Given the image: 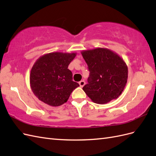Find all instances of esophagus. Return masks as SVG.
Instances as JSON below:
<instances>
[{
  "mask_svg": "<svg viewBox=\"0 0 156 156\" xmlns=\"http://www.w3.org/2000/svg\"><path fill=\"white\" fill-rule=\"evenodd\" d=\"M79 84L80 87H83L84 85V84H85V81H83H83H80V82L79 83Z\"/></svg>",
  "mask_w": 156,
  "mask_h": 156,
  "instance_id": "obj_1",
  "label": "esophagus"
}]
</instances>
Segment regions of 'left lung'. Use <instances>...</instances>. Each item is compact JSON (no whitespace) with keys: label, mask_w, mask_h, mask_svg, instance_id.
Listing matches in <instances>:
<instances>
[{"label":"left lung","mask_w":156,"mask_h":156,"mask_svg":"<svg viewBox=\"0 0 156 156\" xmlns=\"http://www.w3.org/2000/svg\"><path fill=\"white\" fill-rule=\"evenodd\" d=\"M81 54L90 72L84 92L99 104L116 99L123 92L128 75L124 60L105 48L83 51Z\"/></svg>","instance_id":"obj_1"}]
</instances>
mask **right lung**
Here are the masks:
<instances>
[{
  "label": "right lung",
  "mask_w": 156,
  "mask_h": 156,
  "mask_svg": "<svg viewBox=\"0 0 156 156\" xmlns=\"http://www.w3.org/2000/svg\"><path fill=\"white\" fill-rule=\"evenodd\" d=\"M76 53L60 52L44 55L36 60L30 75V84L34 95L41 101L57 107L66 102L79 84L73 81L68 68Z\"/></svg>",
  "instance_id": "1"
}]
</instances>
